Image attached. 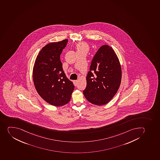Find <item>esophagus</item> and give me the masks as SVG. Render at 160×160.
Here are the masks:
<instances>
[{
	"label": "esophagus",
	"mask_w": 160,
	"mask_h": 160,
	"mask_svg": "<svg viewBox=\"0 0 160 160\" xmlns=\"http://www.w3.org/2000/svg\"><path fill=\"white\" fill-rule=\"evenodd\" d=\"M77 83H78V80H74L73 81V83L75 86H76L77 85Z\"/></svg>",
	"instance_id": "esophagus-1"
}]
</instances>
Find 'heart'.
Listing matches in <instances>:
<instances>
[{
	"mask_svg": "<svg viewBox=\"0 0 160 160\" xmlns=\"http://www.w3.org/2000/svg\"><path fill=\"white\" fill-rule=\"evenodd\" d=\"M76 48L77 52H81L82 50L88 51V46L86 42H80L77 45Z\"/></svg>",
	"mask_w": 160,
	"mask_h": 160,
	"instance_id": "obj_1",
	"label": "heart"
}]
</instances>
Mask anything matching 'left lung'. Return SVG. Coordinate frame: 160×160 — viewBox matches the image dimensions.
<instances>
[{"label": "left lung", "mask_w": 160, "mask_h": 160, "mask_svg": "<svg viewBox=\"0 0 160 160\" xmlns=\"http://www.w3.org/2000/svg\"><path fill=\"white\" fill-rule=\"evenodd\" d=\"M89 70L87 88L83 91L84 97L95 105L107 104L118 92L122 81L120 62L113 48L108 45L102 46L94 56Z\"/></svg>", "instance_id": "left-lung-1"}]
</instances>
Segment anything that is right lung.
<instances>
[{
  "instance_id": "obj_1",
  "label": "right lung",
  "mask_w": 160,
  "mask_h": 160,
  "mask_svg": "<svg viewBox=\"0 0 160 160\" xmlns=\"http://www.w3.org/2000/svg\"><path fill=\"white\" fill-rule=\"evenodd\" d=\"M68 39L45 46L35 59L33 68L34 85L37 92L52 106L59 107L71 100L75 86L66 78L60 60Z\"/></svg>"
}]
</instances>
